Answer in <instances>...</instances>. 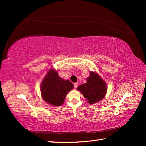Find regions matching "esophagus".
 <instances>
[{
	"mask_svg": "<svg viewBox=\"0 0 146 146\" xmlns=\"http://www.w3.org/2000/svg\"><path fill=\"white\" fill-rule=\"evenodd\" d=\"M74 88H75V89H76V88H77V86H78V83H75L74 84Z\"/></svg>",
	"mask_w": 146,
	"mask_h": 146,
	"instance_id": "esophagus-1",
	"label": "esophagus"
}]
</instances>
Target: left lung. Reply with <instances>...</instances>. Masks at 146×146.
<instances>
[{
  "label": "left lung",
  "instance_id": "obj_1",
  "mask_svg": "<svg viewBox=\"0 0 146 146\" xmlns=\"http://www.w3.org/2000/svg\"><path fill=\"white\" fill-rule=\"evenodd\" d=\"M77 90L90 104H94L103 99L107 93V84L98 74L91 71L86 83L82 84Z\"/></svg>",
  "mask_w": 146,
  "mask_h": 146
}]
</instances>
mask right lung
<instances>
[{
  "instance_id": "1",
  "label": "right lung",
  "mask_w": 146,
  "mask_h": 146,
  "mask_svg": "<svg viewBox=\"0 0 146 146\" xmlns=\"http://www.w3.org/2000/svg\"><path fill=\"white\" fill-rule=\"evenodd\" d=\"M74 88L68 80L61 78L54 69H50L41 84V93L43 100L53 106H60L66 96Z\"/></svg>"
}]
</instances>
